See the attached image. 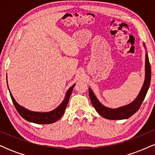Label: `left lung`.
<instances>
[{"instance_id": "8db88e82", "label": "left lung", "mask_w": 155, "mask_h": 155, "mask_svg": "<svg viewBox=\"0 0 155 155\" xmlns=\"http://www.w3.org/2000/svg\"><path fill=\"white\" fill-rule=\"evenodd\" d=\"M143 47L146 49V46L143 43ZM145 79L143 86L140 89L139 93L135 98V100L132 101L130 104L124 105V106H120V107L112 108L106 107L103 105L98 99L96 97L94 92H92L91 88H89V95H90V101L92 106L95 108L96 111L101 115L104 118L108 120H124L130 117L134 114L139 109L140 105H141L143 101L144 100L146 95L148 91L149 85L151 81V66L149 63L148 54L146 51L145 55Z\"/></svg>"}]
</instances>
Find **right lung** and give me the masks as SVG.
I'll list each match as a JSON object with an SVG mask.
<instances>
[{"label": "right lung", "instance_id": "right-lung-1", "mask_svg": "<svg viewBox=\"0 0 155 155\" xmlns=\"http://www.w3.org/2000/svg\"><path fill=\"white\" fill-rule=\"evenodd\" d=\"M7 83H8V81H7ZM75 84H73L72 86L68 90L66 93H65V97H64V100L62 101L61 104H60L58 107L54 108L52 111L47 112L33 111H31V110L27 109L26 108L20 106V105L15 101V99L14 98L12 94L11 93L9 88H8V90H9L11 97H12V102H13L14 105H15L16 109L17 110L19 115H20L23 119L28 121V122H33V123L35 124H51L57 122L58 120H60V119L61 118V117L63 115L64 111H65V108H66L68 103L69 97H70L71 95L73 89H74ZM7 85H8V84H7Z\"/></svg>", "mask_w": 155, "mask_h": 155}]
</instances>
